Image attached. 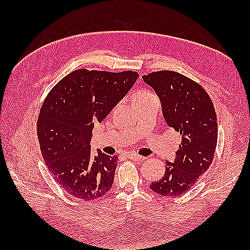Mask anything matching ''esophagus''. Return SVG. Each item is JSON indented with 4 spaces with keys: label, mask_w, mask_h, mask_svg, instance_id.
<instances>
[{
    "label": "esophagus",
    "mask_w": 250,
    "mask_h": 250,
    "mask_svg": "<svg viewBox=\"0 0 250 250\" xmlns=\"http://www.w3.org/2000/svg\"><path fill=\"white\" fill-rule=\"evenodd\" d=\"M128 158H130L131 160H133V161H144V160H146V157H143V156H139V155H136V153H131V155H129L128 156Z\"/></svg>",
    "instance_id": "34e87169"
}]
</instances>
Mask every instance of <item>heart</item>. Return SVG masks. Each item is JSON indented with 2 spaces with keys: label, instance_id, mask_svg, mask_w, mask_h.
<instances>
[{
  "label": "heart",
  "instance_id": "heart-1",
  "mask_svg": "<svg viewBox=\"0 0 250 250\" xmlns=\"http://www.w3.org/2000/svg\"><path fill=\"white\" fill-rule=\"evenodd\" d=\"M150 94H152V93L148 92V91H142L141 93H139V94L136 95V97L134 98V100L135 99H140V98H144V97H147V95H150Z\"/></svg>",
  "mask_w": 250,
  "mask_h": 250
}]
</instances>
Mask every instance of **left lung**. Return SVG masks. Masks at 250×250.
<instances>
[{
	"label": "left lung",
	"instance_id": "1",
	"mask_svg": "<svg viewBox=\"0 0 250 250\" xmlns=\"http://www.w3.org/2000/svg\"><path fill=\"white\" fill-rule=\"evenodd\" d=\"M142 78L160 99L167 125L182 135L174 162H166L164 176L149 187L160 195L177 196L192 187L214 160L218 139L214 104L203 87L177 72L159 71Z\"/></svg>",
	"mask_w": 250,
	"mask_h": 250
}]
</instances>
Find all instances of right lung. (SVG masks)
<instances>
[{
    "mask_svg": "<svg viewBox=\"0 0 250 250\" xmlns=\"http://www.w3.org/2000/svg\"><path fill=\"white\" fill-rule=\"evenodd\" d=\"M139 74L81 68L50 90L37 120L42 156L60 187L74 198L94 201L114 183L118 157H91L92 129L128 93Z\"/></svg>",
    "mask_w": 250,
    "mask_h": 250,
    "instance_id": "1",
    "label": "right lung"
}]
</instances>
